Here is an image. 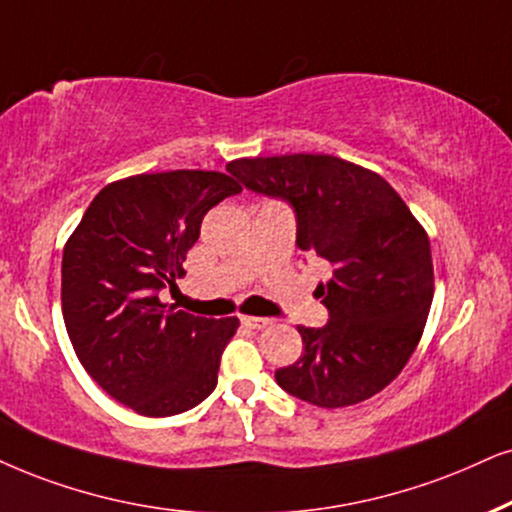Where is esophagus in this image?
I'll list each match as a JSON object with an SVG mask.
<instances>
[{"label":"esophagus","mask_w":512,"mask_h":512,"mask_svg":"<svg viewBox=\"0 0 512 512\" xmlns=\"http://www.w3.org/2000/svg\"><path fill=\"white\" fill-rule=\"evenodd\" d=\"M243 326L252 328V331H262V328L269 326V319H264V316H243Z\"/></svg>","instance_id":"1"}]
</instances>
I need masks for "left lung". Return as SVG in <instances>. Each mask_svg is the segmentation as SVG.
<instances>
[{
	"label": "left lung",
	"instance_id": "left-lung-1",
	"mask_svg": "<svg viewBox=\"0 0 512 512\" xmlns=\"http://www.w3.org/2000/svg\"><path fill=\"white\" fill-rule=\"evenodd\" d=\"M245 189L295 210L297 248L331 262L321 286L328 323L297 326L302 357L276 371L293 397L340 409L385 390L428 321L435 274L430 238L399 193L335 155L293 153L226 165Z\"/></svg>",
	"mask_w": 512,
	"mask_h": 512
}]
</instances>
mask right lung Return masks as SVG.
<instances>
[{
    "label": "right lung",
    "mask_w": 512,
    "mask_h": 512,
    "mask_svg": "<svg viewBox=\"0 0 512 512\" xmlns=\"http://www.w3.org/2000/svg\"><path fill=\"white\" fill-rule=\"evenodd\" d=\"M241 191L229 174L205 170L113 181L63 248V321L77 359L141 416H177L215 390L238 319L174 312L158 293L184 276L208 210Z\"/></svg>",
    "instance_id": "right-lung-1"
}]
</instances>
